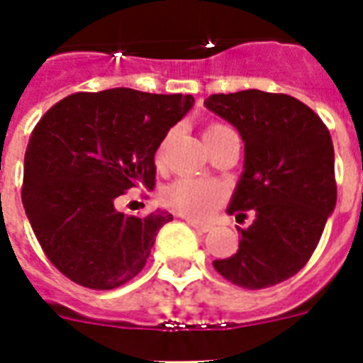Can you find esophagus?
<instances>
[{"label":"esophagus","mask_w":363,"mask_h":363,"mask_svg":"<svg viewBox=\"0 0 363 363\" xmlns=\"http://www.w3.org/2000/svg\"><path fill=\"white\" fill-rule=\"evenodd\" d=\"M189 225H191L192 229H196L198 233H209V230L213 229V227L207 225V223H198V221L194 220H189Z\"/></svg>","instance_id":"obj_1"}]
</instances>
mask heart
<instances>
[{
	"label": "heart",
	"mask_w": 363,
	"mask_h": 363,
	"mask_svg": "<svg viewBox=\"0 0 363 363\" xmlns=\"http://www.w3.org/2000/svg\"><path fill=\"white\" fill-rule=\"evenodd\" d=\"M229 134H234V130L230 129L229 125L213 121L203 130L205 143L211 149V147L216 145L218 142H221ZM163 150H165V143H162L158 152H156V162L158 163L163 160ZM223 196H225V191H223L221 185L192 178L176 179L171 185H167L162 194L163 203L169 209L182 214V216L192 218V220H205V218H209L211 213L223 200Z\"/></svg>",
	"instance_id": "heart-1"
}]
</instances>
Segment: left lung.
Here are the masks:
<instances>
[{
	"instance_id": "left-lung-1",
	"label": "left lung",
	"mask_w": 363,
	"mask_h": 363,
	"mask_svg": "<svg viewBox=\"0 0 363 363\" xmlns=\"http://www.w3.org/2000/svg\"><path fill=\"white\" fill-rule=\"evenodd\" d=\"M207 108L233 123L245 143V165L227 213L255 221L238 252L214 259L221 277L243 289L289 280L309 262L336 205L335 149L313 108L287 94H213Z\"/></svg>"
}]
</instances>
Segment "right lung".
<instances>
[{"label": "right lung", "instance_id": "add662e5", "mask_svg": "<svg viewBox=\"0 0 363 363\" xmlns=\"http://www.w3.org/2000/svg\"><path fill=\"white\" fill-rule=\"evenodd\" d=\"M194 104L134 89L76 92L45 112L25 152L23 200L41 249L74 284L108 291L147 264L167 211L127 216L129 189L156 184L154 154Z\"/></svg>", "mask_w": 363, "mask_h": 363}]
</instances>
